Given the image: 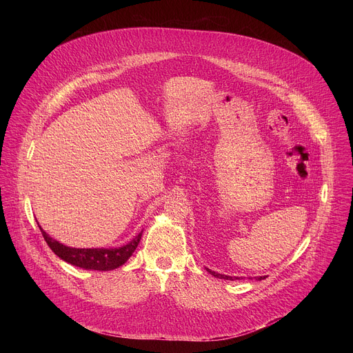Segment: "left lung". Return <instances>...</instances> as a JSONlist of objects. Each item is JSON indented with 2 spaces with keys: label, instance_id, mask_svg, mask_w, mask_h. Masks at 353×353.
Segmentation results:
<instances>
[{
  "label": "left lung",
  "instance_id": "left-lung-1",
  "mask_svg": "<svg viewBox=\"0 0 353 353\" xmlns=\"http://www.w3.org/2000/svg\"><path fill=\"white\" fill-rule=\"evenodd\" d=\"M207 271L211 274V275H214L215 278H219V279H230V281H233V279H237L236 276L234 278H232V276H228V275H222V274H218V272H215V271H211V270H208L207 268ZM267 276H260V278H256V279H259V281H261V279H265Z\"/></svg>",
  "mask_w": 353,
  "mask_h": 353
}]
</instances>
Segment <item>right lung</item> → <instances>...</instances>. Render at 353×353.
<instances>
[{"label":"right lung","mask_w":353,"mask_h":353,"mask_svg":"<svg viewBox=\"0 0 353 353\" xmlns=\"http://www.w3.org/2000/svg\"><path fill=\"white\" fill-rule=\"evenodd\" d=\"M40 230L48 247L61 260L75 267L94 271H112L121 267L132 256L142 236V232L138 233L130 243L119 248H75L52 239L41 228Z\"/></svg>","instance_id":"1"}]
</instances>
